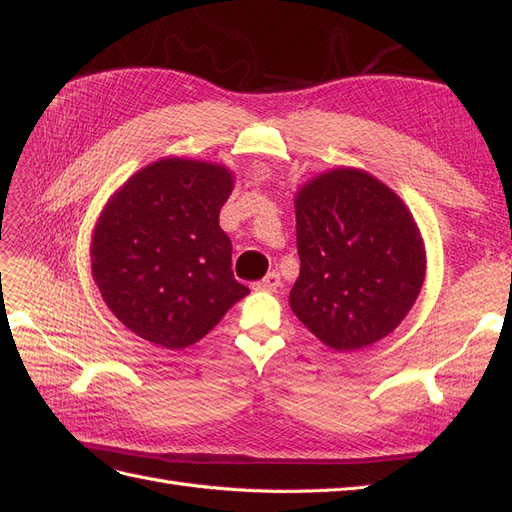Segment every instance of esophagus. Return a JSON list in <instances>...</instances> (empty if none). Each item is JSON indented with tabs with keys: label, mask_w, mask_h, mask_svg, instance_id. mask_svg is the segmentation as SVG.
Instances as JSON below:
<instances>
[{
	"label": "esophagus",
	"mask_w": 512,
	"mask_h": 512,
	"mask_svg": "<svg viewBox=\"0 0 512 512\" xmlns=\"http://www.w3.org/2000/svg\"><path fill=\"white\" fill-rule=\"evenodd\" d=\"M280 286H282V280H280V273H277V271H269L260 282H256L258 290H277Z\"/></svg>",
	"instance_id": "34e87169"
}]
</instances>
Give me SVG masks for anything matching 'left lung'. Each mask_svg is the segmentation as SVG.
<instances>
[{
	"label": "left lung",
	"mask_w": 512,
	"mask_h": 512,
	"mask_svg": "<svg viewBox=\"0 0 512 512\" xmlns=\"http://www.w3.org/2000/svg\"><path fill=\"white\" fill-rule=\"evenodd\" d=\"M294 211L297 318L337 352L395 331L425 280V245L404 200L365 170L335 168L303 185Z\"/></svg>",
	"instance_id": "8db88e82"
}]
</instances>
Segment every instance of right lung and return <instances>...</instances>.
<instances>
[{
    "instance_id": "obj_1",
    "label": "right lung",
    "mask_w": 512,
    "mask_h": 512,
    "mask_svg": "<svg viewBox=\"0 0 512 512\" xmlns=\"http://www.w3.org/2000/svg\"><path fill=\"white\" fill-rule=\"evenodd\" d=\"M232 185L222 164L164 158L106 203L91 273L108 309L138 337L188 348L250 292L232 275V243L220 228Z\"/></svg>"
}]
</instances>
